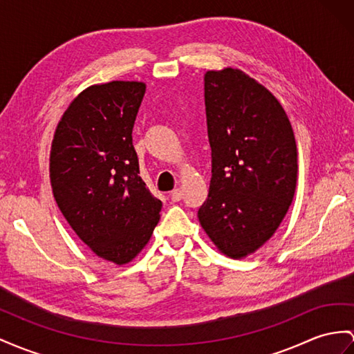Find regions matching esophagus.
I'll use <instances>...</instances> for the list:
<instances>
[{"label":"esophagus","mask_w":354,"mask_h":354,"mask_svg":"<svg viewBox=\"0 0 354 354\" xmlns=\"http://www.w3.org/2000/svg\"><path fill=\"white\" fill-rule=\"evenodd\" d=\"M169 196H170V198H171V201H174V202H179L180 198H183V189H180V188H175L174 192H171Z\"/></svg>","instance_id":"esophagus-1"}]
</instances>
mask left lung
<instances>
[{
  "label": "left lung",
  "instance_id": "obj_1",
  "mask_svg": "<svg viewBox=\"0 0 354 354\" xmlns=\"http://www.w3.org/2000/svg\"><path fill=\"white\" fill-rule=\"evenodd\" d=\"M212 176L198 221L233 259L259 250L293 202L297 148L283 106L238 68L205 75Z\"/></svg>",
  "mask_w": 354,
  "mask_h": 354
}]
</instances>
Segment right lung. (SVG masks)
I'll list each match as a JSON object with an SVG mask.
<instances>
[{"label":"right lung","mask_w":354,"mask_h":354,"mask_svg":"<svg viewBox=\"0 0 354 354\" xmlns=\"http://www.w3.org/2000/svg\"><path fill=\"white\" fill-rule=\"evenodd\" d=\"M143 82L93 85L82 91L53 134L50 184L62 215L98 257L125 265L147 245L161 201L139 176L133 127Z\"/></svg>","instance_id":"right-lung-1"}]
</instances>
